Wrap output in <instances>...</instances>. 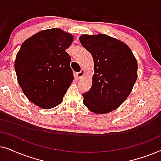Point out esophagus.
I'll return each instance as SVG.
<instances>
[{
    "mask_svg": "<svg viewBox=\"0 0 161 161\" xmlns=\"http://www.w3.org/2000/svg\"><path fill=\"white\" fill-rule=\"evenodd\" d=\"M83 75H84V70L82 69V70H80V72L76 73V78L78 79H80L83 76Z\"/></svg>",
    "mask_w": 161,
    "mask_h": 161,
    "instance_id": "34e87169",
    "label": "esophagus"
}]
</instances>
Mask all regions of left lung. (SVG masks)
Instances as JSON below:
<instances>
[{"label": "left lung", "instance_id": "1", "mask_svg": "<svg viewBox=\"0 0 161 161\" xmlns=\"http://www.w3.org/2000/svg\"><path fill=\"white\" fill-rule=\"evenodd\" d=\"M80 42L92 54L94 74L83 104L95 114L109 113L122 104L137 79L138 64L127 45L106 34L86 35Z\"/></svg>", "mask_w": 161, "mask_h": 161}]
</instances>
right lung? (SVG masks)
Wrapping results in <instances>:
<instances>
[{
    "instance_id": "1",
    "label": "right lung",
    "mask_w": 161,
    "mask_h": 161,
    "mask_svg": "<svg viewBox=\"0 0 161 161\" xmlns=\"http://www.w3.org/2000/svg\"><path fill=\"white\" fill-rule=\"evenodd\" d=\"M72 35L58 28L42 31L25 40L17 53L14 69L23 93L45 109L60 104L73 80L66 52Z\"/></svg>"
}]
</instances>
